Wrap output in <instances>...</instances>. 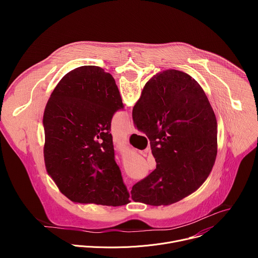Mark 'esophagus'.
Segmentation results:
<instances>
[{
  "label": "esophagus",
  "mask_w": 258,
  "mask_h": 258,
  "mask_svg": "<svg viewBox=\"0 0 258 258\" xmlns=\"http://www.w3.org/2000/svg\"><path fill=\"white\" fill-rule=\"evenodd\" d=\"M127 132H128V134H133L134 132H135V127H134V124H133V122L128 125V130H127Z\"/></svg>",
  "instance_id": "34e87169"
}]
</instances>
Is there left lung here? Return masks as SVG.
I'll list each match as a JSON object with an SVG mask.
<instances>
[{
    "label": "left lung",
    "instance_id": "1",
    "mask_svg": "<svg viewBox=\"0 0 258 258\" xmlns=\"http://www.w3.org/2000/svg\"><path fill=\"white\" fill-rule=\"evenodd\" d=\"M123 107L114 79L98 66L71 70L53 91L43 119L45 164L71 201L107 206L131 202L110 134L114 113Z\"/></svg>",
    "mask_w": 258,
    "mask_h": 258
}]
</instances>
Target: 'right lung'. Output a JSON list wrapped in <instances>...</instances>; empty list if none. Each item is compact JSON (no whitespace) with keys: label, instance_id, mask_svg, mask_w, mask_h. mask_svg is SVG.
I'll list each match as a JSON object with an SVG mask.
<instances>
[{"label":"right lung","instance_id":"add662e5","mask_svg":"<svg viewBox=\"0 0 258 258\" xmlns=\"http://www.w3.org/2000/svg\"><path fill=\"white\" fill-rule=\"evenodd\" d=\"M134 123L150 140L156 168L132 189L135 202L170 205L195 192L217 153L212 107L189 75L165 70L144 87L133 109Z\"/></svg>","mask_w":258,"mask_h":258}]
</instances>
